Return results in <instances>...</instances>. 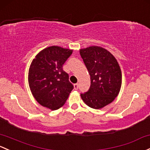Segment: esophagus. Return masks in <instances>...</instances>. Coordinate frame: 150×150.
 <instances>
[{"instance_id":"esophagus-1","label":"esophagus","mask_w":150,"mask_h":150,"mask_svg":"<svg viewBox=\"0 0 150 150\" xmlns=\"http://www.w3.org/2000/svg\"><path fill=\"white\" fill-rule=\"evenodd\" d=\"M78 83H75V84H74V89L78 90Z\"/></svg>"}]
</instances>
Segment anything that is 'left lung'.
Here are the masks:
<instances>
[{"label": "left lung", "mask_w": 150, "mask_h": 150, "mask_svg": "<svg viewBox=\"0 0 150 150\" xmlns=\"http://www.w3.org/2000/svg\"><path fill=\"white\" fill-rule=\"evenodd\" d=\"M80 54L91 76L89 91L80 96L88 106L100 109L113 102L120 92V66L114 56L101 47L80 49Z\"/></svg>", "instance_id": "8db88e82"}]
</instances>
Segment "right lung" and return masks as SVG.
<instances>
[{
    "instance_id": "obj_1",
    "label": "right lung",
    "mask_w": 150,
    "mask_h": 150,
    "mask_svg": "<svg viewBox=\"0 0 150 150\" xmlns=\"http://www.w3.org/2000/svg\"><path fill=\"white\" fill-rule=\"evenodd\" d=\"M72 50L52 46L36 55L29 67L28 81L31 92L42 106L54 111L65 103L73 86L62 65Z\"/></svg>"
}]
</instances>
